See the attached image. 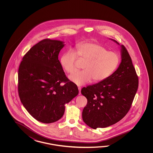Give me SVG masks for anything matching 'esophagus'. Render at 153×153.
<instances>
[{"instance_id": "34e87169", "label": "esophagus", "mask_w": 153, "mask_h": 153, "mask_svg": "<svg viewBox=\"0 0 153 153\" xmlns=\"http://www.w3.org/2000/svg\"><path fill=\"white\" fill-rule=\"evenodd\" d=\"M81 87H78V90H79V95L81 94Z\"/></svg>"}]
</instances>
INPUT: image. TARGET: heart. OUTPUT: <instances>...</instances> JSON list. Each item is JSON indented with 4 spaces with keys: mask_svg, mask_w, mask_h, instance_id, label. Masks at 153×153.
I'll return each mask as SVG.
<instances>
[{
    "mask_svg": "<svg viewBox=\"0 0 153 153\" xmlns=\"http://www.w3.org/2000/svg\"><path fill=\"white\" fill-rule=\"evenodd\" d=\"M78 59L86 61L83 66L84 70L70 75L69 79L79 86L86 84L92 79L95 82L104 81L116 71L120 62V56L117 52L108 51L103 46L92 42L79 44L75 52L66 51L60 62L63 68L72 74L77 69Z\"/></svg>",
    "mask_w": 153,
    "mask_h": 153,
    "instance_id": "heart-1",
    "label": "heart"
}]
</instances>
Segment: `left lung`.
<instances>
[{"mask_svg": "<svg viewBox=\"0 0 153 153\" xmlns=\"http://www.w3.org/2000/svg\"><path fill=\"white\" fill-rule=\"evenodd\" d=\"M120 52L121 63L109 78L81 90V94L88 100L82 120L92 128L107 127L121 120L130 110L136 94L138 78L132 59L123 45Z\"/></svg>", "mask_w": 153, "mask_h": 153, "instance_id": "obj_1", "label": "left lung"}]
</instances>
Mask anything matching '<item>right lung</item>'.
<instances>
[{
    "label": "right lung",
    "instance_id": "1",
    "mask_svg": "<svg viewBox=\"0 0 153 153\" xmlns=\"http://www.w3.org/2000/svg\"><path fill=\"white\" fill-rule=\"evenodd\" d=\"M64 43L42 40L26 53L19 66L20 100L29 114L42 123L59 120L65 113V104L79 93L77 86L69 81L58 59ZM63 82L65 84L62 85Z\"/></svg>",
    "mask_w": 153,
    "mask_h": 153
}]
</instances>
